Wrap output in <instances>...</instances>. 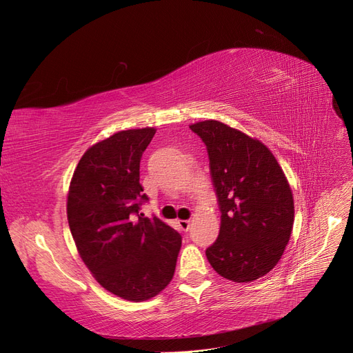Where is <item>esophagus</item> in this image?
<instances>
[{
    "label": "esophagus",
    "mask_w": 353,
    "mask_h": 353,
    "mask_svg": "<svg viewBox=\"0 0 353 353\" xmlns=\"http://www.w3.org/2000/svg\"><path fill=\"white\" fill-rule=\"evenodd\" d=\"M179 226H180V229L185 230V232H186V230L190 226V220H179Z\"/></svg>",
    "instance_id": "1"
}]
</instances>
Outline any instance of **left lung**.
Masks as SVG:
<instances>
[{
	"mask_svg": "<svg viewBox=\"0 0 353 353\" xmlns=\"http://www.w3.org/2000/svg\"><path fill=\"white\" fill-rule=\"evenodd\" d=\"M207 146L221 221L207 248L210 265L234 283H251L276 266L294 223V198L270 149L216 119L189 125Z\"/></svg>",
	"mask_w": 353,
	"mask_h": 353,
	"instance_id": "8db88e82",
	"label": "left lung"
}]
</instances>
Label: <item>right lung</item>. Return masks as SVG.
I'll return each instance as SVG.
<instances>
[{"instance_id":"obj_1","label":"right lung","mask_w":353,"mask_h":353,"mask_svg":"<svg viewBox=\"0 0 353 353\" xmlns=\"http://www.w3.org/2000/svg\"><path fill=\"white\" fill-rule=\"evenodd\" d=\"M155 132L121 130L90 146L68 190V223L79 257L100 285L128 301L152 299L170 284L182 247V236L163 220L134 217L148 199L139 182L140 158Z\"/></svg>"}]
</instances>
